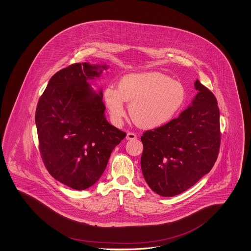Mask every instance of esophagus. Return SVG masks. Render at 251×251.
Returning <instances> with one entry per match:
<instances>
[{
  "mask_svg": "<svg viewBox=\"0 0 251 251\" xmlns=\"http://www.w3.org/2000/svg\"><path fill=\"white\" fill-rule=\"evenodd\" d=\"M137 138V136H136V134H134L133 132H128L127 133V136H126V139L127 140H134V139H136Z\"/></svg>",
  "mask_w": 251,
  "mask_h": 251,
  "instance_id": "34e87169",
  "label": "esophagus"
}]
</instances>
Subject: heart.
<instances>
[{"label": "heart", "instance_id": "b5f03b06", "mask_svg": "<svg viewBox=\"0 0 251 251\" xmlns=\"http://www.w3.org/2000/svg\"><path fill=\"white\" fill-rule=\"evenodd\" d=\"M185 96L179 82L156 72L127 74L120 79L118 88L107 86L103 91L104 102L116 124L126 115V101L131 103V120L144 129L168 123L182 107Z\"/></svg>", "mask_w": 251, "mask_h": 251}]
</instances>
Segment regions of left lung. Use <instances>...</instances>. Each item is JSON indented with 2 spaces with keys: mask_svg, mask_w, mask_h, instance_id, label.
Segmentation results:
<instances>
[{
  "mask_svg": "<svg viewBox=\"0 0 251 251\" xmlns=\"http://www.w3.org/2000/svg\"><path fill=\"white\" fill-rule=\"evenodd\" d=\"M191 106L177 119L141 136V168L149 186L173 197L196 184L215 165L220 148L219 108L215 95L199 80Z\"/></svg>",
  "mask_w": 251,
  "mask_h": 251,
  "instance_id": "left-lung-1",
  "label": "left lung"
}]
</instances>
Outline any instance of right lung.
<instances>
[{
	"label": "right lung",
	"instance_id": "obj_1",
	"mask_svg": "<svg viewBox=\"0 0 251 251\" xmlns=\"http://www.w3.org/2000/svg\"><path fill=\"white\" fill-rule=\"evenodd\" d=\"M106 66L75 63L56 72L39 98L36 124L39 151L49 173L75 190L100 178L109 157L126 136L108 123L102 93L87 83Z\"/></svg>",
	"mask_w": 251,
	"mask_h": 251
}]
</instances>
